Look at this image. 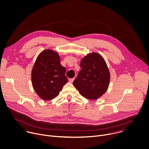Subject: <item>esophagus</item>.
<instances>
[{"label":"esophagus","mask_w":149,"mask_h":149,"mask_svg":"<svg viewBox=\"0 0 149 149\" xmlns=\"http://www.w3.org/2000/svg\"><path fill=\"white\" fill-rule=\"evenodd\" d=\"M74 78H70V79H69V82L72 83L74 81Z\"/></svg>","instance_id":"esophagus-1"}]
</instances>
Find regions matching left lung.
Segmentation results:
<instances>
[{"mask_svg":"<svg viewBox=\"0 0 149 149\" xmlns=\"http://www.w3.org/2000/svg\"><path fill=\"white\" fill-rule=\"evenodd\" d=\"M81 68L74 86L79 92L89 100H95L107 91L111 74L103 57L97 53H91L81 60Z\"/></svg>","mask_w":149,"mask_h":149,"instance_id":"1","label":"left lung"}]
</instances>
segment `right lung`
<instances>
[{
    "mask_svg": "<svg viewBox=\"0 0 149 149\" xmlns=\"http://www.w3.org/2000/svg\"><path fill=\"white\" fill-rule=\"evenodd\" d=\"M65 68L60 63L58 53L50 49L41 52L31 70V82L37 95L43 100L57 97L68 82Z\"/></svg>",
    "mask_w": 149,
    "mask_h": 149,
    "instance_id": "1",
    "label": "right lung"
}]
</instances>
